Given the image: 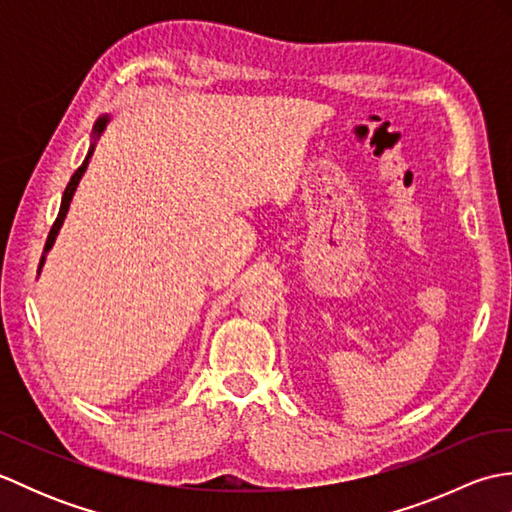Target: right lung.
I'll return each instance as SVG.
<instances>
[{
	"label": "right lung",
	"instance_id": "1",
	"mask_svg": "<svg viewBox=\"0 0 512 512\" xmlns=\"http://www.w3.org/2000/svg\"><path fill=\"white\" fill-rule=\"evenodd\" d=\"M105 125H107V116H103V118H99V121H96V125H94V138H99V136H101V132L105 129ZM92 151H94V145H92V147H90V151H88V158H85V160H83V165L74 171V176L70 178L68 187H65V191H63L61 209H59L57 220H54V224H52V228H50L48 239H46V246H43V257H41V262H39V268L43 266V259H46V253H48V250L52 248V244H54V237H57L59 228H61V224H63V220H65V213H68V209H70L72 195H74L76 187H79V180H81V176L85 173V169H88V162H90V158H92Z\"/></svg>",
	"mask_w": 512,
	"mask_h": 512
}]
</instances>
